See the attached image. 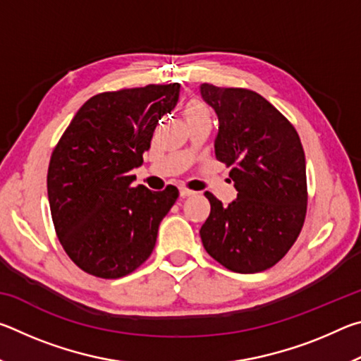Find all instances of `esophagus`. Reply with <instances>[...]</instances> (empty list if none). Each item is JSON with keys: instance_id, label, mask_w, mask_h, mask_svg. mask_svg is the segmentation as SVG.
Masks as SVG:
<instances>
[{"instance_id": "34e87169", "label": "esophagus", "mask_w": 361, "mask_h": 361, "mask_svg": "<svg viewBox=\"0 0 361 361\" xmlns=\"http://www.w3.org/2000/svg\"><path fill=\"white\" fill-rule=\"evenodd\" d=\"M192 194H194V191H191V189H188L185 186L180 188V195H181V197H189V195H192Z\"/></svg>"}]
</instances>
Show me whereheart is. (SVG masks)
<instances>
[{
  "mask_svg": "<svg viewBox=\"0 0 361 361\" xmlns=\"http://www.w3.org/2000/svg\"><path fill=\"white\" fill-rule=\"evenodd\" d=\"M204 116H210L209 108H207L202 102L199 100H189L185 106V118L186 121L199 119L204 118Z\"/></svg>",
  "mask_w": 361,
  "mask_h": 361,
  "instance_id": "obj_1",
  "label": "heart"
}]
</instances>
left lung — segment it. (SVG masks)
Segmentation results:
<instances>
[{
	"instance_id": "obj_1",
	"label": "left lung",
	"mask_w": 361,
	"mask_h": 361,
	"mask_svg": "<svg viewBox=\"0 0 361 361\" xmlns=\"http://www.w3.org/2000/svg\"><path fill=\"white\" fill-rule=\"evenodd\" d=\"M218 116L215 156L232 167L237 199L212 210L200 228L204 248L232 272L266 271L283 258L307 210L304 149L295 127L264 97L248 89L200 85Z\"/></svg>"
}]
</instances>
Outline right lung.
Here are the masks:
<instances>
[{
	"label": "right lung",
	"instance_id": "obj_1",
	"mask_svg": "<svg viewBox=\"0 0 361 361\" xmlns=\"http://www.w3.org/2000/svg\"><path fill=\"white\" fill-rule=\"evenodd\" d=\"M180 84H149L94 95L54 149L47 195L60 243L90 276L119 279L149 258L159 224L178 189L132 186L159 119L175 108Z\"/></svg>",
	"mask_w": 361,
	"mask_h": 361
}]
</instances>
